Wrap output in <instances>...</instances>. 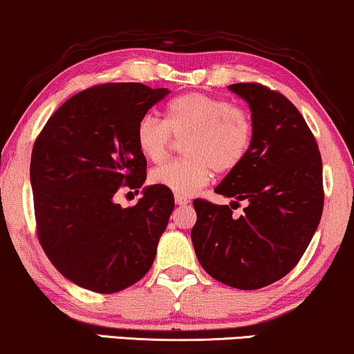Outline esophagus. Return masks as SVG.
Listing matches in <instances>:
<instances>
[{"label":"esophagus","instance_id":"obj_1","mask_svg":"<svg viewBox=\"0 0 354 354\" xmlns=\"http://www.w3.org/2000/svg\"><path fill=\"white\" fill-rule=\"evenodd\" d=\"M174 203H176L178 205H186L189 201H187L185 196H174Z\"/></svg>","mask_w":354,"mask_h":354}]
</instances>
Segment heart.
<instances>
[{"label": "heart", "mask_w": 354, "mask_h": 354, "mask_svg": "<svg viewBox=\"0 0 354 354\" xmlns=\"http://www.w3.org/2000/svg\"><path fill=\"white\" fill-rule=\"evenodd\" d=\"M186 138L185 162L165 163L150 173V181L176 196H192L212 178V171L230 173L243 162L252 145L253 125L248 114L222 97L187 93L167 107L165 122L151 114L138 120L136 142L140 153L160 163L169 140Z\"/></svg>", "instance_id": "1"}]
</instances>
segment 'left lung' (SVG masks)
<instances>
[{
    "mask_svg": "<svg viewBox=\"0 0 354 354\" xmlns=\"http://www.w3.org/2000/svg\"><path fill=\"white\" fill-rule=\"evenodd\" d=\"M229 89L252 111V145L214 191L248 205L240 217H232L229 205L194 199L198 221L191 240L207 274L252 290L284 277L310 243L324 210L322 158L310 129L288 97L257 83Z\"/></svg>",
    "mask_w": 354,
    "mask_h": 354,
    "instance_id": "left-lung-1",
    "label": "left lung"
}]
</instances>
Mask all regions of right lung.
I'll return each mask as SVG.
<instances>
[{"label": "right lung", "mask_w": 354, "mask_h": 354, "mask_svg": "<svg viewBox=\"0 0 354 354\" xmlns=\"http://www.w3.org/2000/svg\"><path fill=\"white\" fill-rule=\"evenodd\" d=\"M169 95L142 83H106L71 96L35 140L30 186L37 235L62 276L101 294L136 284L153 265L158 240L174 207L173 192L147 186L122 209V186L138 189L147 160L136 129Z\"/></svg>", "instance_id": "1"}]
</instances>
